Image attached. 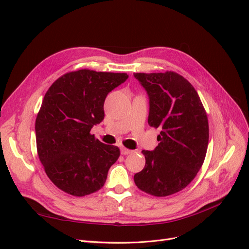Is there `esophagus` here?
<instances>
[{"label": "esophagus", "instance_id": "34e87169", "mask_svg": "<svg viewBox=\"0 0 249 249\" xmlns=\"http://www.w3.org/2000/svg\"><path fill=\"white\" fill-rule=\"evenodd\" d=\"M130 153H132L131 150L126 149L125 147H122V148H121V154H122V155H128V154H130Z\"/></svg>", "mask_w": 249, "mask_h": 249}]
</instances>
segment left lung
<instances>
[{"label":"left lung","mask_w":249,"mask_h":249,"mask_svg":"<svg viewBox=\"0 0 249 249\" xmlns=\"http://www.w3.org/2000/svg\"><path fill=\"white\" fill-rule=\"evenodd\" d=\"M133 75L149 96V125L161 130L155 150L142 151L146 164L134 175V183L151 196H171L185 188L204 163L207 113L194 86L176 72Z\"/></svg>","instance_id":"8db88e82"}]
</instances>
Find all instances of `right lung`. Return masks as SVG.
<instances>
[{
  "instance_id": "1",
  "label": "right lung",
  "mask_w": 249,
  "mask_h": 249,
  "mask_svg": "<svg viewBox=\"0 0 249 249\" xmlns=\"http://www.w3.org/2000/svg\"><path fill=\"white\" fill-rule=\"evenodd\" d=\"M128 78L126 73L81 69L68 72L47 90L36 118L38 157L50 180L74 196L98 191L120 149L91 134L104 118L107 94Z\"/></svg>"
}]
</instances>
